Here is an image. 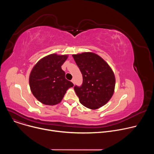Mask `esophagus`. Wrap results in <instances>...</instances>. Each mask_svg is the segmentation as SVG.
Wrapping results in <instances>:
<instances>
[{
    "label": "esophagus",
    "instance_id": "1",
    "mask_svg": "<svg viewBox=\"0 0 154 154\" xmlns=\"http://www.w3.org/2000/svg\"><path fill=\"white\" fill-rule=\"evenodd\" d=\"M71 82L74 84L75 83V81H74V79H72V80H71Z\"/></svg>",
    "mask_w": 154,
    "mask_h": 154
}]
</instances>
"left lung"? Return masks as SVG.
<instances>
[{"label": "left lung", "mask_w": 154, "mask_h": 154, "mask_svg": "<svg viewBox=\"0 0 154 154\" xmlns=\"http://www.w3.org/2000/svg\"><path fill=\"white\" fill-rule=\"evenodd\" d=\"M72 57L83 76L82 85L74 88L80 102L93 109L103 106L114 93L115 77L112 68L94 53L84 52Z\"/></svg>", "instance_id": "left-lung-1"}]
</instances>
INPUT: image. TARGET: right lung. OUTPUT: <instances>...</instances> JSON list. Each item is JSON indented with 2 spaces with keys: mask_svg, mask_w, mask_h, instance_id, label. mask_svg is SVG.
<instances>
[{
  "mask_svg": "<svg viewBox=\"0 0 154 154\" xmlns=\"http://www.w3.org/2000/svg\"><path fill=\"white\" fill-rule=\"evenodd\" d=\"M67 58L66 55L51 54L41 59L32 69L29 77L30 90L42 103H59L68 88L74 86L65 78V72L61 69Z\"/></svg>",
  "mask_w": 154,
  "mask_h": 154,
  "instance_id": "obj_1",
  "label": "right lung"
}]
</instances>
